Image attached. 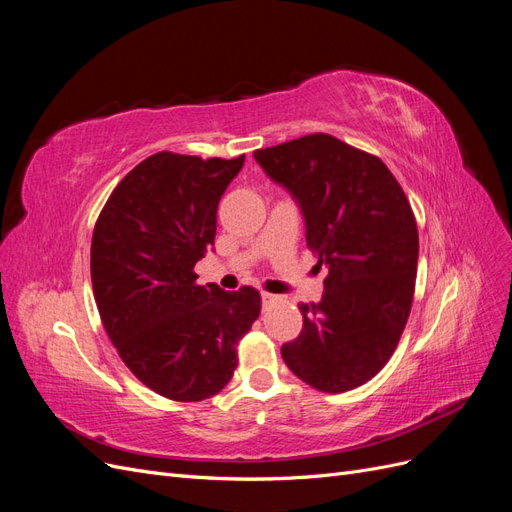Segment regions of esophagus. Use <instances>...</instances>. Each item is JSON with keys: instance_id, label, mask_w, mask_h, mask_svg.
<instances>
[{"instance_id": "obj_1", "label": "esophagus", "mask_w": 512, "mask_h": 512, "mask_svg": "<svg viewBox=\"0 0 512 512\" xmlns=\"http://www.w3.org/2000/svg\"><path fill=\"white\" fill-rule=\"evenodd\" d=\"M260 299H262V307H267V305H271V303H275V301H277V294L262 292V294H260Z\"/></svg>"}]
</instances>
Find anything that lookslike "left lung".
<instances>
[{"instance_id":"left-lung-1","label":"left lung","mask_w":512,"mask_h":512,"mask_svg":"<svg viewBox=\"0 0 512 512\" xmlns=\"http://www.w3.org/2000/svg\"><path fill=\"white\" fill-rule=\"evenodd\" d=\"M254 160L297 203L327 269L284 363L318 391L356 389L391 359L410 316L418 230L408 198L382 160L329 134L258 149Z\"/></svg>"}]
</instances>
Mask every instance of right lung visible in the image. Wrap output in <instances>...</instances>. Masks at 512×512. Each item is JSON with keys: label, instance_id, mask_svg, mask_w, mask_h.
<instances>
[{"label": "right lung", "instance_id": "add662e5", "mask_svg": "<svg viewBox=\"0 0 512 512\" xmlns=\"http://www.w3.org/2000/svg\"><path fill=\"white\" fill-rule=\"evenodd\" d=\"M245 156L200 160L156 153L121 179L91 239V284L108 339L151 391L175 401L220 393L260 294L198 286L220 198Z\"/></svg>", "mask_w": 512, "mask_h": 512}]
</instances>
